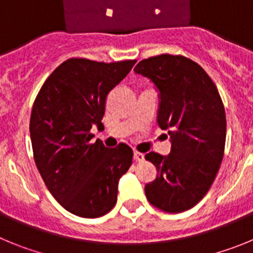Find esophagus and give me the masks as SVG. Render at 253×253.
<instances>
[{"instance_id": "34e87169", "label": "esophagus", "mask_w": 253, "mask_h": 253, "mask_svg": "<svg viewBox=\"0 0 253 253\" xmlns=\"http://www.w3.org/2000/svg\"><path fill=\"white\" fill-rule=\"evenodd\" d=\"M133 158H134V161H138V162H140V161L144 160V154L140 153V152L135 151L133 154Z\"/></svg>"}]
</instances>
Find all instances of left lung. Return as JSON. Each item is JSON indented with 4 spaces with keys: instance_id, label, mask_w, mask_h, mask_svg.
Returning a JSON list of instances; mask_svg holds the SVG:
<instances>
[{
    "instance_id": "8db88e82",
    "label": "left lung",
    "mask_w": 253,
    "mask_h": 253,
    "mask_svg": "<svg viewBox=\"0 0 253 253\" xmlns=\"http://www.w3.org/2000/svg\"><path fill=\"white\" fill-rule=\"evenodd\" d=\"M134 71L160 90L157 122L171 137L167 156L146 154L157 169L146 196L166 213H181L195 207L215 180L224 156V105L208 73L184 55L147 58Z\"/></svg>"
}]
</instances>
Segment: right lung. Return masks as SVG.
Instances as JSON below:
<instances>
[{
  "label": "right lung",
  "instance_id": "1",
  "mask_svg": "<svg viewBox=\"0 0 253 253\" xmlns=\"http://www.w3.org/2000/svg\"><path fill=\"white\" fill-rule=\"evenodd\" d=\"M134 64L69 58L46 78L33 105L35 165L51 195L75 215L99 218L116 204L133 151L124 143L115 148L91 143V129L102 125L107 95Z\"/></svg>",
  "mask_w": 253,
  "mask_h": 253
}]
</instances>
